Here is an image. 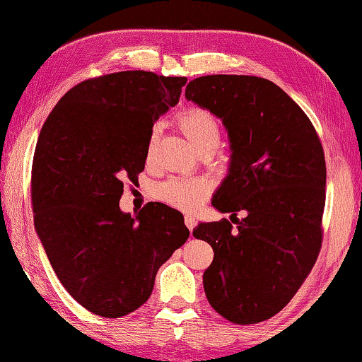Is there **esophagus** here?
I'll list each match as a JSON object with an SVG mask.
<instances>
[{"label":"esophagus","mask_w":362,"mask_h":362,"mask_svg":"<svg viewBox=\"0 0 362 362\" xmlns=\"http://www.w3.org/2000/svg\"><path fill=\"white\" fill-rule=\"evenodd\" d=\"M185 223H186V227L189 228V232L192 233V228L197 225V218L194 217V216H186L185 217Z\"/></svg>","instance_id":"1"}]
</instances>
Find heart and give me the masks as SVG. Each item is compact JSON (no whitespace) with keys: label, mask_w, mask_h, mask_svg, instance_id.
Here are the masks:
<instances>
[{"label":"heart","mask_w":362,"mask_h":362,"mask_svg":"<svg viewBox=\"0 0 362 362\" xmlns=\"http://www.w3.org/2000/svg\"><path fill=\"white\" fill-rule=\"evenodd\" d=\"M177 122L197 150L211 142H218L220 129L217 120L204 109H187L177 117ZM156 139H158V127H153L148 137V145H146V155L151 153ZM209 192H211V182L206 177L197 176H173L155 187V196L160 201L181 211L197 209L206 201Z\"/></svg>","instance_id":"b5f03b06"}]
</instances>
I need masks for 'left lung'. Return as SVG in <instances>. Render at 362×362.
<instances>
[{"label":"left lung","instance_id":"left-lung-1","mask_svg":"<svg viewBox=\"0 0 362 362\" xmlns=\"http://www.w3.org/2000/svg\"><path fill=\"white\" fill-rule=\"evenodd\" d=\"M186 99L222 119L228 132L230 168L212 206L246 214L237 228L227 218L194 228L214 250L204 291L228 322H264L291 302L320 253V139L294 99L264 78L201 76L186 86Z\"/></svg>","mask_w":362,"mask_h":362}]
</instances>
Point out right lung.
I'll list each match as a JSON object with an SVG mask.
<instances>
[{
  "label": "right lung",
  "mask_w": 362,
  "mask_h": 362,
  "mask_svg": "<svg viewBox=\"0 0 362 362\" xmlns=\"http://www.w3.org/2000/svg\"><path fill=\"white\" fill-rule=\"evenodd\" d=\"M186 81L144 70L91 78L42 125L30 180L35 232L68 294L96 315L144 305L156 271L189 237L182 214L165 204L135 217L119 207L125 177L145 168L151 127Z\"/></svg>",
  "instance_id": "obj_1"
}]
</instances>
